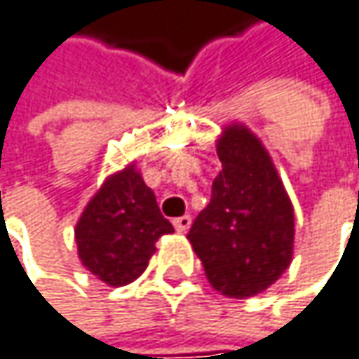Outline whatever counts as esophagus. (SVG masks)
Returning a JSON list of instances; mask_svg holds the SVG:
<instances>
[{
	"label": "esophagus",
	"mask_w": 359,
	"mask_h": 359,
	"mask_svg": "<svg viewBox=\"0 0 359 359\" xmlns=\"http://www.w3.org/2000/svg\"><path fill=\"white\" fill-rule=\"evenodd\" d=\"M173 226H175V230L177 232H188L190 230V226H192V217L190 215H182V217H175L173 219Z\"/></svg>",
	"instance_id": "esophagus-1"
}]
</instances>
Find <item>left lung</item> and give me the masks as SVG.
Returning a JSON list of instances; mask_svg holds the SVG:
<instances>
[{
	"instance_id": "1",
	"label": "left lung",
	"mask_w": 359,
	"mask_h": 359,
	"mask_svg": "<svg viewBox=\"0 0 359 359\" xmlns=\"http://www.w3.org/2000/svg\"><path fill=\"white\" fill-rule=\"evenodd\" d=\"M222 171L188 241L209 284L232 299L253 297L290 266L294 215L268 150L241 125L217 144Z\"/></svg>"
}]
</instances>
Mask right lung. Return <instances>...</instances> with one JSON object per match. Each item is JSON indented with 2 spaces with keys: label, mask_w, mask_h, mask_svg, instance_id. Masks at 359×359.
Instances as JSON below:
<instances>
[{
  "label": "right lung",
  "mask_w": 359,
  "mask_h": 359,
  "mask_svg": "<svg viewBox=\"0 0 359 359\" xmlns=\"http://www.w3.org/2000/svg\"><path fill=\"white\" fill-rule=\"evenodd\" d=\"M173 226L161 215L154 192L129 165L108 177L86 207L75 241L79 259L110 286L133 282L148 266L154 243Z\"/></svg>",
  "instance_id": "right-lung-1"
}]
</instances>
